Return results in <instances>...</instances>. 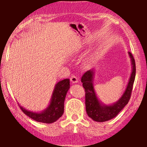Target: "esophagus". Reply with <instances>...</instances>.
<instances>
[{"label":"esophagus","instance_id":"1","mask_svg":"<svg viewBox=\"0 0 147 147\" xmlns=\"http://www.w3.org/2000/svg\"><path fill=\"white\" fill-rule=\"evenodd\" d=\"M70 80L73 83H77V82H78V78H77V77L75 75H74V74H73V75L71 76Z\"/></svg>","mask_w":147,"mask_h":147}]
</instances>
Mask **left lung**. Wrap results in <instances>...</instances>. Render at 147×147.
I'll return each instance as SVG.
<instances>
[{
    "label": "left lung",
    "mask_w": 147,
    "mask_h": 147,
    "mask_svg": "<svg viewBox=\"0 0 147 147\" xmlns=\"http://www.w3.org/2000/svg\"><path fill=\"white\" fill-rule=\"evenodd\" d=\"M132 63V72H131L130 80L128 82L127 88L123 96L115 104L111 106L102 105L96 97L94 91L93 85L92 83L94 72L89 70L84 73L81 78V82L85 90L86 109L89 117L94 121L105 122L113 119L118 115V113L128 103L131 97L133 85L136 77V62L134 56L130 52L128 53Z\"/></svg>",
    "instance_id": "1"
}]
</instances>
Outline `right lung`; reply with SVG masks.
<instances>
[{
	"label": "right lung",
	"mask_w": 147,
	"mask_h": 147,
	"mask_svg": "<svg viewBox=\"0 0 147 147\" xmlns=\"http://www.w3.org/2000/svg\"><path fill=\"white\" fill-rule=\"evenodd\" d=\"M70 88L69 79L59 81L54 88L50 105L41 113H34L26 110L18 104L22 111L36 121L44 123H53L61 117L64 111V101L66 94Z\"/></svg>",
	"instance_id": "1"
}]
</instances>
